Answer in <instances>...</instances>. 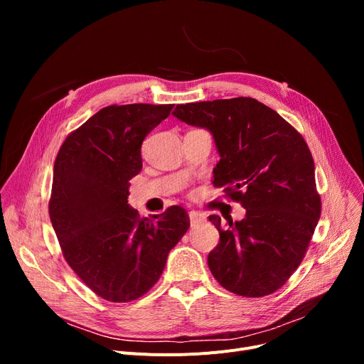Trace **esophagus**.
<instances>
[{"mask_svg":"<svg viewBox=\"0 0 364 364\" xmlns=\"http://www.w3.org/2000/svg\"><path fill=\"white\" fill-rule=\"evenodd\" d=\"M188 218H190V225H192V227L199 225V224H202V223L206 221L205 214H202V213H199V211H190V213H188Z\"/></svg>","mask_w":364,"mask_h":364,"instance_id":"obj_1","label":"esophagus"}]
</instances>
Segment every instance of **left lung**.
<instances>
[{"instance_id":"8db88e82","label":"left lung","mask_w":364,"mask_h":364,"mask_svg":"<svg viewBox=\"0 0 364 364\" xmlns=\"http://www.w3.org/2000/svg\"><path fill=\"white\" fill-rule=\"evenodd\" d=\"M174 117L211 131L221 158L213 184L246 209V217L227 228L209 215L220 233L209 270L240 296L276 292L305 257L321 213L307 143L277 112L251 97L177 105Z\"/></svg>"}]
</instances>
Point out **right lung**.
<instances>
[{
  "label": "right lung",
  "instance_id": "add662e5",
  "mask_svg": "<svg viewBox=\"0 0 364 364\" xmlns=\"http://www.w3.org/2000/svg\"><path fill=\"white\" fill-rule=\"evenodd\" d=\"M174 105H112L72 131L54 161L48 213L62 254L88 288L129 302L155 284L168 252L188 230L181 206L141 220L128 205L141 144Z\"/></svg>",
  "mask_w": 364,
  "mask_h": 364
}]
</instances>
